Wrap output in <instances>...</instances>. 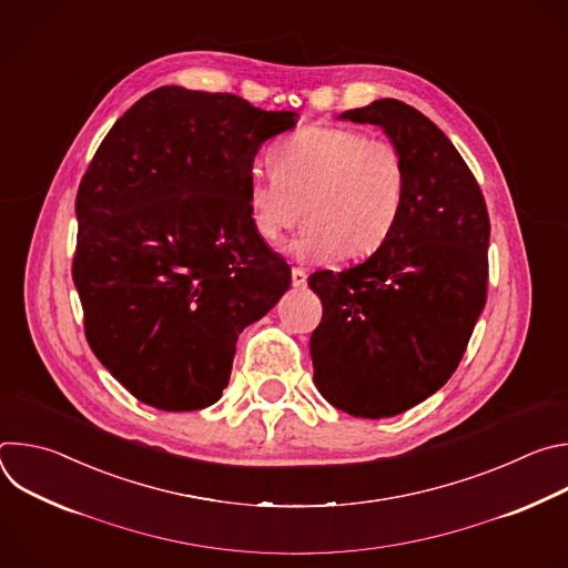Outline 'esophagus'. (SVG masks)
<instances>
[{"label": "esophagus", "mask_w": 568, "mask_h": 568, "mask_svg": "<svg viewBox=\"0 0 568 568\" xmlns=\"http://www.w3.org/2000/svg\"><path fill=\"white\" fill-rule=\"evenodd\" d=\"M292 285H294L296 290L307 285V274H305L303 267H294V270H292Z\"/></svg>", "instance_id": "obj_1"}]
</instances>
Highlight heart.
I'll return each instance as SVG.
<instances>
[{
  "label": "heart",
  "instance_id": "1",
  "mask_svg": "<svg viewBox=\"0 0 568 568\" xmlns=\"http://www.w3.org/2000/svg\"><path fill=\"white\" fill-rule=\"evenodd\" d=\"M274 173H254L247 206L254 231L276 242L307 220L292 254L355 261L375 254L395 231L409 173L399 148L364 132L314 123L272 148Z\"/></svg>",
  "mask_w": 568,
  "mask_h": 568
}]
</instances>
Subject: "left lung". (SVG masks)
Here are the masks:
<instances>
[{
	"label": "left lung",
	"mask_w": 568,
	"mask_h": 568,
	"mask_svg": "<svg viewBox=\"0 0 568 568\" xmlns=\"http://www.w3.org/2000/svg\"><path fill=\"white\" fill-rule=\"evenodd\" d=\"M382 128L407 161L402 217L362 265L314 272L323 303L310 339L314 384L355 418H390L456 371L488 292L490 217L445 132L416 108L382 99L339 114Z\"/></svg>",
	"instance_id": "obj_1"
}]
</instances>
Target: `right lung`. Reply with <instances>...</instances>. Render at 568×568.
Listing matches in <instances>:
<instances>
[{
    "label": "right lung",
    "instance_id": "1",
    "mask_svg": "<svg viewBox=\"0 0 568 568\" xmlns=\"http://www.w3.org/2000/svg\"><path fill=\"white\" fill-rule=\"evenodd\" d=\"M233 94L159 88L108 132L75 195L73 283L101 364L161 412L211 407L237 335L290 290L254 231L261 145L296 125Z\"/></svg>",
    "mask_w": 568,
    "mask_h": 568
}]
</instances>
